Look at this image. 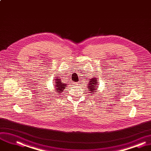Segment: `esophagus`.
I'll return each mask as SVG.
<instances>
[{"label": "esophagus", "mask_w": 151, "mask_h": 151, "mask_svg": "<svg viewBox=\"0 0 151 151\" xmlns=\"http://www.w3.org/2000/svg\"><path fill=\"white\" fill-rule=\"evenodd\" d=\"M75 83L76 84V85H77V84H79V82H76Z\"/></svg>", "instance_id": "esophagus-1"}]
</instances>
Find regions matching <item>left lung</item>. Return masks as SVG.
I'll use <instances>...</instances> for the list:
<instances>
[{"mask_svg": "<svg viewBox=\"0 0 151 151\" xmlns=\"http://www.w3.org/2000/svg\"><path fill=\"white\" fill-rule=\"evenodd\" d=\"M99 82H97V79L96 77H93L92 78V79H90L89 83L87 84V88H88V90H89L88 91H90V92H91L92 93H96V90L97 89V83Z\"/></svg>", "mask_w": 151, "mask_h": 151, "instance_id": "obj_1", "label": "left lung"}]
</instances>
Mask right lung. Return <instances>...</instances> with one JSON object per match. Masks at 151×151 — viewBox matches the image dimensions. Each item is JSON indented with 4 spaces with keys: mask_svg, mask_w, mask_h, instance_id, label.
Masks as SVG:
<instances>
[{
    "mask_svg": "<svg viewBox=\"0 0 151 151\" xmlns=\"http://www.w3.org/2000/svg\"><path fill=\"white\" fill-rule=\"evenodd\" d=\"M56 83L55 84V87H56L55 90L56 91V93H61L63 92L64 89L65 88V87H67L68 84L63 83V82L61 81V79H59V77H57L56 79H55ZM60 95V94H58Z\"/></svg>",
    "mask_w": 151,
    "mask_h": 151,
    "instance_id": "right-lung-1",
    "label": "right lung"
}]
</instances>
